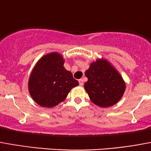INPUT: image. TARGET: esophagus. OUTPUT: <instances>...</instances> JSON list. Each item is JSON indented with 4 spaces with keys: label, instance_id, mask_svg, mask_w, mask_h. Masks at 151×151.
I'll return each mask as SVG.
<instances>
[{
    "label": "esophagus",
    "instance_id": "obj_1",
    "mask_svg": "<svg viewBox=\"0 0 151 151\" xmlns=\"http://www.w3.org/2000/svg\"><path fill=\"white\" fill-rule=\"evenodd\" d=\"M78 81H79V85H80V86H83L84 82H83V80H82V79H80Z\"/></svg>",
    "mask_w": 151,
    "mask_h": 151
}]
</instances>
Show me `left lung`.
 Returning <instances> with one entry per match:
<instances>
[{"label": "left lung", "instance_id": "8db88e82", "mask_svg": "<svg viewBox=\"0 0 151 151\" xmlns=\"http://www.w3.org/2000/svg\"><path fill=\"white\" fill-rule=\"evenodd\" d=\"M88 81L85 90L93 103L100 107L114 106L122 98L126 84L122 76L106 60L98 59L85 73Z\"/></svg>", "mask_w": 151, "mask_h": 151}]
</instances>
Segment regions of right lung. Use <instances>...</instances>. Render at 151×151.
<instances>
[{"mask_svg": "<svg viewBox=\"0 0 151 151\" xmlns=\"http://www.w3.org/2000/svg\"><path fill=\"white\" fill-rule=\"evenodd\" d=\"M61 54L51 53L42 57L33 70L29 80V90L41 106L51 108L66 98L72 88L78 86L72 73L63 66Z\"/></svg>", "mask_w": 151, "mask_h": 151, "instance_id": "add662e5", "label": "right lung"}]
</instances>
